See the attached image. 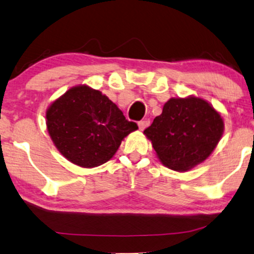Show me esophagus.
Returning a JSON list of instances; mask_svg holds the SVG:
<instances>
[{
	"label": "esophagus",
	"mask_w": 254,
	"mask_h": 254,
	"mask_svg": "<svg viewBox=\"0 0 254 254\" xmlns=\"http://www.w3.org/2000/svg\"><path fill=\"white\" fill-rule=\"evenodd\" d=\"M149 120H141V121H138V128H140L141 130H143V129H145V128H147L148 126H149Z\"/></svg>",
	"instance_id": "obj_1"
}]
</instances>
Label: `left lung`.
<instances>
[{"instance_id": "8db88e82", "label": "left lung", "mask_w": 254, "mask_h": 254, "mask_svg": "<svg viewBox=\"0 0 254 254\" xmlns=\"http://www.w3.org/2000/svg\"><path fill=\"white\" fill-rule=\"evenodd\" d=\"M224 121L207 100L195 96L170 98L143 131L161 163L185 172L206 161L220 142Z\"/></svg>"}]
</instances>
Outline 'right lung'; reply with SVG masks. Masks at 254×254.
Masks as SVG:
<instances>
[{
    "instance_id": "1",
    "label": "right lung",
    "mask_w": 254,
    "mask_h": 254,
    "mask_svg": "<svg viewBox=\"0 0 254 254\" xmlns=\"http://www.w3.org/2000/svg\"><path fill=\"white\" fill-rule=\"evenodd\" d=\"M46 126L60 154L86 169L110 161L138 128L109 97L85 84L72 86L48 106Z\"/></svg>"
}]
</instances>
